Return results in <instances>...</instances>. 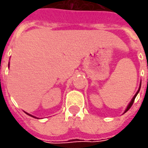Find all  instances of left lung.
Instances as JSON below:
<instances>
[{
    "label": "left lung",
    "mask_w": 148,
    "mask_h": 148,
    "mask_svg": "<svg viewBox=\"0 0 148 148\" xmlns=\"http://www.w3.org/2000/svg\"><path fill=\"white\" fill-rule=\"evenodd\" d=\"M140 88H141V85H140V87H139V89H138V92H137V93L135 94V95H134V98L132 99V100H131V102L129 103V105H128V107H127V109H126V110H125V112H124V113H126V112H127V111H128V110H129V109L131 108V106L133 105V104H134V99H135V98H136V96H137V95L138 94V92H139Z\"/></svg>",
    "instance_id": "1"
}]
</instances>
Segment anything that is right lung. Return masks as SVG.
Returning a JSON list of instances; mask_svg holds the SVG:
<instances>
[{"label":"right lung","instance_id":"add662e5","mask_svg":"<svg viewBox=\"0 0 148 148\" xmlns=\"http://www.w3.org/2000/svg\"><path fill=\"white\" fill-rule=\"evenodd\" d=\"M27 114V113H26ZM29 115H30V114H29ZM30 116H32V115H30ZM32 117H34V116H32ZM34 118H35V117H34Z\"/></svg>","mask_w":148,"mask_h":148}]
</instances>
